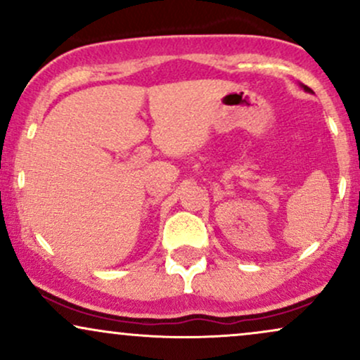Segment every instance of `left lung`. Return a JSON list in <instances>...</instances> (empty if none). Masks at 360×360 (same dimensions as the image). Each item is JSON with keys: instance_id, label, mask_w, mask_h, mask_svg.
Wrapping results in <instances>:
<instances>
[{"instance_id": "8db88e82", "label": "left lung", "mask_w": 360, "mask_h": 360, "mask_svg": "<svg viewBox=\"0 0 360 360\" xmlns=\"http://www.w3.org/2000/svg\"><path fill=\"white\" fill-rule=\"evenodd\" d=\"M300 86H301V88H303L304 91H307V93H311V89H309L308 86H304V84H300Z\"/></svg>"}]
</instances>
